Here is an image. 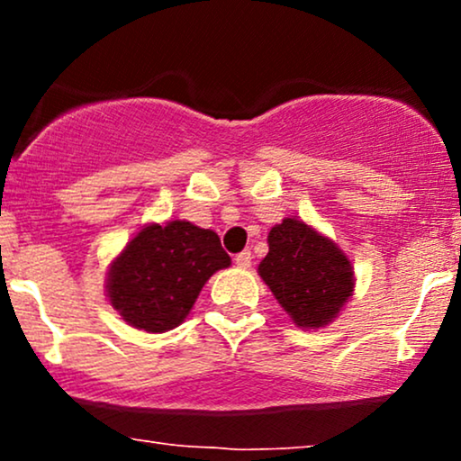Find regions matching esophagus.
<instances>
[{"label": "esophagus", "mask_w": 461, "mask_h": 461, "mask_svg": "<svg viewBox=\"0 0 461 461\" xmlns=\"http://www.w3.org/2000/svg\"><path fill=\"white\" fill-rule=\"evenodd\" d=\"M251 260H253V256H251V251H249V249H245V251H240V253H238V256L234 258V262H236L240 268H249V267H251Z\"/></svg>", "instance_id": "34e87169"}]
</instances>
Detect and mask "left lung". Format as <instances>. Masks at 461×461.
Returning <instances> with one entry per match:
<instances>
[{
    "mask_svg": "<svg viewBox=\"0 0 461 461\" xmlns=\"http://www.w3.org/2000/svg\"><path fill=\"white\" fill-rule=\"evenodd\" d=\"M258 273L303 330L330 325L356 288L345 251L299 219H284L268 231V253Z\"/></svg>",
    "mask_w": 461,
    "mask_h": 461,
    "instance_id": "obj_1",
    "label": "left lung"
}]
</instances>
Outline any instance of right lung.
Listing matches in <instances>:
<instances>
[{
	"label": "right lung",
	"instance_id": "obj_1",
	"mask_svg": "<svg viewBox=\"0 0 461 461\" xmlns=\"http://www.w3.org/2000/svg\"><path fill=\"white\" fill-rule=\"evenodd\" d=\"M230 264L212 230L179 219L151 223L110 264L105 293L128 325L164 333L186 319L205 282Z\"/></svg>",
	"mask_w": 461,
	"mask_h": 461
}]
</instances>
